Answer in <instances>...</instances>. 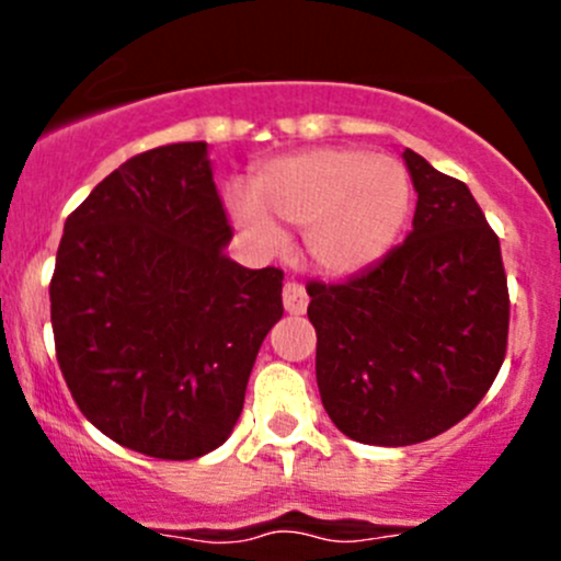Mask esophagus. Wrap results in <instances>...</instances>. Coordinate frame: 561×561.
<instances>
[{
	"mask_svg": "<svg viewBox=\"0 0 561 561\" xmlns=\"http://www.w3.org/2000/svg\"><path fill=\"white\" fill-rule=\"evenodd\" d=\"M282 301H285V312L290 314H304L309 307V296L298 282H285L282 287Z\"/></svg>",
	"mask_w": 561,
	"mask_h": 561,
	"instance_id": "esophagus-1",
	"label": "esophagus"
}]
</instances>
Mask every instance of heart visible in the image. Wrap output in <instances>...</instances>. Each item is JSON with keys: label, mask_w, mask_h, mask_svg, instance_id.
Segmentation results:
<instances>
[{"label": "heart", "mask_w": 561, "mask_h": 561, "mask_svg": "<svg viewBox=\"0 0 561 561\" xmlns=\"http://www.w3.org/2000/svg\"><path fill=\"white\" fill-rule=\"evenodd\" d=\"M410 201L399 162L336 146L276 157L254 175V195L228 192L230 217L254 244L274 252L282 230H304L309 260L333 276L380 263L410 217Z\"/></svg>", "instance_id": "b5f03b06"}]
</instances>
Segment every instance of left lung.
<instances>
[{
	"instance_id": "obj_1",
	"label": "left lung",
	"mask_w": 561,
	"mask_h": 561,
	"mask_svg": "<svg viewBox=\"0 0 561 561\" xmlns=\"http://www.w3.org/2000/svg\"><path fill=\"white\" fill-rule=\"evenodd\" d=\"M417 192L412 230L342 285L312 282L317 388L328 417L364 445L448 432L505 360L511 298L500 239L463 181L401 151Z\"/></svg>"
}]
</instances>
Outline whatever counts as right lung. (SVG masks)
<instances>
[{"label": "right lung", "mask_w": 561, "mask_h": 561, "mask_svg": "<svg viewBox=\"0 0 561 561\" xmlns=\"http://www.w3.org/2000/svg\"><path fill=\"white\" fill-rule=\"evenodd\" d=\"M230 236L206 140L133 157L67 217L50 279L56 358L113 443L190 461L233 432L285 276L233 263Z\"/></svg>", "instance_id": "1"}]
</instances>
